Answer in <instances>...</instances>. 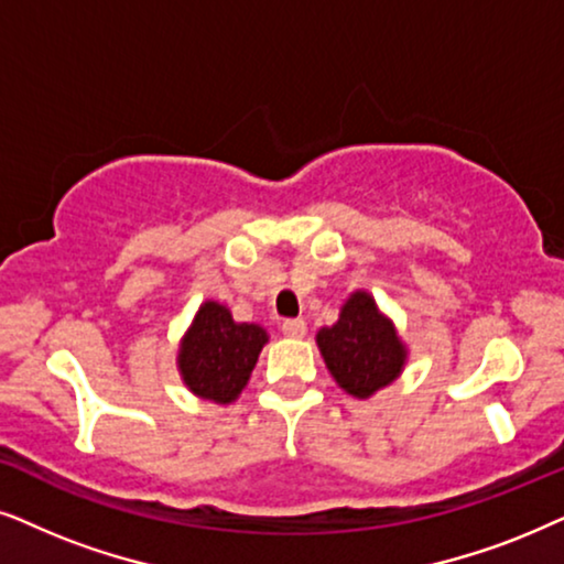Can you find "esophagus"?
I'll list each match as a JSON object with an SVG mask.
<instances>
[{"instance_id": "1", "label": "esophagus", "mask_w": 564, "mask_h": 564, "mask_svg": "<svg viewBox=\"0 0 564 564\" xmlns=\"http://www.w3.org/2000/svg\"><path fill=\"white\" fill-rule=\"evenodd\" d=\"M281 329L286 337H294V340H299V337L306 335V322L304 319H286L281 325Z\"/></svg>"}]
</instances>
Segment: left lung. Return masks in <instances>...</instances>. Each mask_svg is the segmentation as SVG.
<instances>
[{"mask_svg":"<svg viewBox=\"0 0 564 564\" xmlns=\"http://www.w3.org/2000/svg\"><path fill=\"white\" fill-rule=\"evenodd\" d=\"M317 348L335 384L356 400L400 379L410 356L394 322L364 289L345 299L335 325L319 329Z\"/></svg>","mask_w":564,"mask_h":564,"instance_id":"8db88e82","label":"left lung"}]
</instances>
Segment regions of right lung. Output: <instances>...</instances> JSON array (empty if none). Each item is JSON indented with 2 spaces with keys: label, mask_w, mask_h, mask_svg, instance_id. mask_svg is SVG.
I'll return each mask as SVG.
<instances>
[{
  "label": "right lung",
  "mask_w": 564,
  "mask_h": 564,
  "mask_svg": "<svg viewBox=\"0 0 564 564\" xmlns=\"http://www.w3.org/2000/svg\"><path fill=\"white\" fill-rule=\"evenodd\" d=\"M268 329L237 322L229 306L208 299L198 306L177 348V371L187 392L214 404H231L242 394L258 364Z\"/></svg>",
  "instance_id": "add662e5"
}]
</instances>
